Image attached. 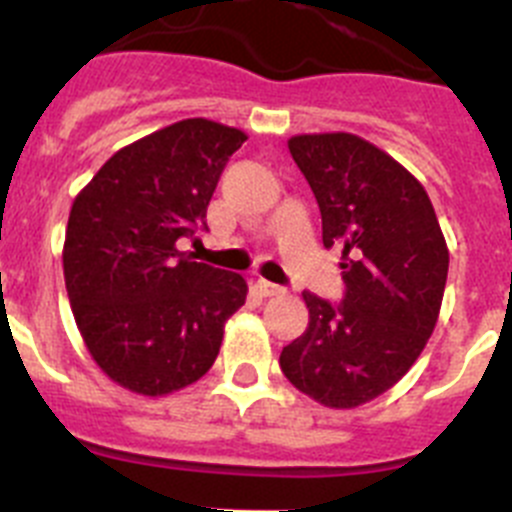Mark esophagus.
Returning a JSON list of instances; mask_svg holds the SVG:
<instances>
[{
	"instance_id": "34e87169",
	"label": "esophagus",
	"mask_w": 512,
	"mask_h": 512,
	"mask_svg": "<svg viewBox=\"0 0 512 512\" xmlns=\"http://www.w3.org/2000/svg\"><path fill=\"white\" fill-rule=\"evenodd\" d=\"M255 288L262 298H273V296H280V293H285V288H280V285L275 283H267V280H257Z\"/></svg>"
}]
</instances>
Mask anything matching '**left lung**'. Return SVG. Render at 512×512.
I'll return each instance as SVG.
<instances>
[{
	"label": "left lung",
	"instance_id": "left-lung-1",
	"mask_svg": "<svg viewBox=\"0 0 512 512\" xmlns=\"http://www.w3.org/2000/svg\"><path fill=\"white\" fill-rule=\"evenodd\" d=\"M288 150L321 211L324 247L342 250L339 306L303 293L308 326L280 370L326 408L390 390L439 321L449 250L426 188L385 150L349 132L296 135Z\"/></svg>",
	"mask_w": 512,
	"mask_h": 512
}]
</instances>
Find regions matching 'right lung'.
<instances>
[{"label": "right lung", "instance_id": "right-lung-1", "mask_svg": "<svg viewBox=\"0 0 512 512\" xmlns=\"http://www.w3.org/2000/svg\"><path fill=\"white\" fill-rule=\"evenodd\" d=\"M245 140L237 127L183 119L117 150L73 199L63 242L73 319L101 372L132 393L160 398L201 380L245 306L242 275L176 247L206 227Z\"/></svg>", "mask_w": 512, "mask_h": 512}]
</instances>
